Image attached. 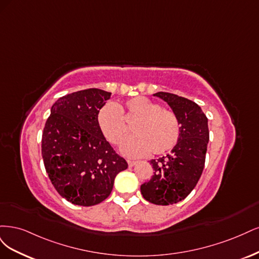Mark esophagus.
<instances>
[{
  "label": "esophagus",
  "mask_w": 259,
  "mask_h": 259,
  "mask_svg": "<svg viewBox=\"0 0 259 259\" xmlns=\"http://www.w3.org/2000/svg\"><path fill=\"white\" fill-rule=\"evenodd\" d=\"M135 164H137V161H135V160H128V165L129 166H133Z\"/></svg>",
  "instance_id": "1"
}]
</instances>
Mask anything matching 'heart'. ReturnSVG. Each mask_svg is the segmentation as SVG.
Returning <instances> with one entry per match:
<instances>
[{
    "instance_id": "b5f03b06",
    "label": "heart",
    "mask_w": 259,
    "mask_h": 259,
    "mask_svg": "<svg viewBox=\"0 0 259 259\" xmlns=\"http://www.w3.org/2000/svg\"><path fill=\"white\" fill-rule=\"evenodd\" d=\"M132 123L135 136L121 144V152L129 157H141L152 152L161 155L178 144L181 124L172 111L160 107L144 97H136L117 106L107 103L98 113V124L112 144H119Z\"/></svg>"
}]
</instances>
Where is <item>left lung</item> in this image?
I'll use <instances>...</instances> for the list:
<instances>
[{
  "label": "left lung",
  "mask_w": 259,
  "mask_h": 259,
  "mask_svg": "<svg viewBox=\"0 0 259 259\" xmlns=\"http://www.w3.org/2000/svg\"><path fill=\"white\" fill-rule=\"evenodd\" d=\"M154 96L168 103L178 116L181 136L170 154L151 160L154 174L141 185V194L148 202L169 205L184 200L201 177L208 143L207 118L191 100L162 91Z\"/></svg>",
  "instance_id": "1"
}]
</instances>
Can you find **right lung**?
Returning a JSON list of instances; mask_svg holds the SVG:
<instances>
[{
  "instance_id": "1",
  "label": "right lung",
  "mask_w": 259,
  "mask_h": 259,
  "mask_svg": "<svg viewBox=\"0 0 259 259\" xmlns=\"http://www.w3.org/2000/svg\"><path fill=\"white\" fill-rule=\"evenodd\" d=\"M111 93L90 88L57 100L41 138L46 172L59 195L73 204L91 206L102 202L114 180L128 168L105 140L98 113Z\"/></svg>"
}]
</instances>
